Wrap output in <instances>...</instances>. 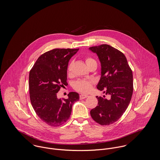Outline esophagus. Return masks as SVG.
Instances as JSON below:
<instances>
[{
	"label": "esophagus",
	"instance_id": "1",
	"mask_svg": "<svg viewBox=\"0 0 160 160\" xmlns=\"http://www.w3.org/2000/svg\"><path fill=\"white\" fill-rule=\"evenodd\" d=\"M88 97V95H86V94H81L79 95V98L81 100L82 99H84L86 98H87Z\"/></svg>",
	"mask_w": 160,
	"mask_h": 160
}]
</instances>
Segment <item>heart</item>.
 I'll return each instance as SVG.
<instances>
[{"mask_svg": "<svg viewBox=\"0 0 160 160\" xmlns=\"http://www.w3.org/2000/svg\"><path fill=\"white\" fill-rule=\"evenodd\" d=\"M93 62H95L91 57H87L86 58V63L88 65L90 64ZM72 63L71 62L68 67V71L70 72L71 69ZM93 84V81L91 79H79L74 83L73 88L77 91L86 93L89 91L91 89Z\"/></svg>", "mask_w": 160, "mask_h": 160, "instance_id": "obj_1", "label": "heart"}]
</instances>
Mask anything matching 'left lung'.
Masks as SVG:
<instances>
[{
    "label": "left lung",
    "mask_w": 160,
    "mask_h": 160,
    "mask_svg": "<svg viewBox=\"0 0 160 160\" xmlns=\"http://www.w3.org/2000/svg\"><path fill=\"white\" fill-rule=\"evenodd\" d=\"M89 49L97 53L101 63V78L97 88L110 95L108 99L96 96L98 105L90 113L99 124L110 125L117 121L129 106L133 92L132 71L123 53L112 46L102 44Z\"/></svg>",
    "instance_id": "obj_1"
}]
</instances>
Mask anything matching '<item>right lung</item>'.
<instances>
[{
  "instance_id": "1",
  "label": "right lung",
  "mask_w": 160,
  "mask_h": 160,
  "mask_svg": "<svg viewBox=\"0 0 160 160\" xmlns=\"http://www.w3.org/2000/svg\"><path fill=\"white\" fill-rule=\"evenodd\" d=\"M79 48H55L42 54L29 75L31 105L37 115L50 126L57 127L68 121L73 103L79 100L77 92H71L67 99L58 98L61 88L68 85L67 69L70 58Z\"/></svg>"
}]
</instances>
